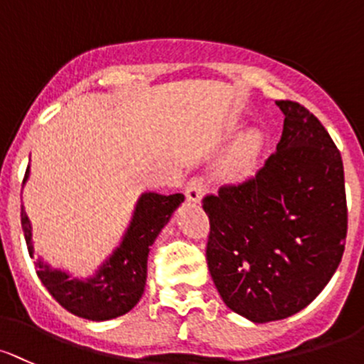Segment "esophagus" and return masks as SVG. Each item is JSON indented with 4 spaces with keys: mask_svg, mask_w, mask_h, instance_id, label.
<instances>
[{
    "mask_svg": "<svg viewBox=\"0 0 364 364\" xmlns=\"http://www.w3.org/2000/svg\"><path fill=\"white\" fill-rule=\"evenodd\" d=\"M205 183L202 178H192L185 186V197L188 202L198 204L202 200V195H204Z\"/></svg>",
    "mask_w": 364,
    "mask_h": 364,
    "instance_id": "obj_1",
    "label": "esophagus"
}]
</instances>
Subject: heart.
<instances>
[{"label":"heart","mask_w":364,"mask_h":364,"mask_svg":"<svg viewBox=\"0 0 364 364\" xmlns=\"http://www.w3.org/2000/svg\"><path fill=\"white\" fill-rule=\"evenodd\" d=\"M263 136L259 131H247L235 143L233 150L225 160L223 171L230 179H244L255 171L256 160H258L259 150H262Z\"/></svg>","instance_id":"b5f03b06"}]
</instances>
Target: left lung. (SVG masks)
<instances>
[{
  "mask_svg": "<svg viewBox=\"0 0 364 364\" xmlns=\"http://www.w3.org/2000/svg\"><path fill=\"white\" fill-rule=\"evenodd\" d=\"M255 178L205 195V258L218 293L252 323L286 319L324 289L346 250L343 164L319 120L293 101Z\"/></svg>",
  "mask_w": 364,
  "mask_h": 364,
  "instance_id": "left-lung-1",
  "label": "left lung"
}]
</instances>
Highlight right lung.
I'll use <instances>...</instances> for the list:
<instances>
[{
	"label": "right lung",
	"mask_w": 364,
	"mask_h": 364,
	"mask_svg": "<svg viewBox=\"0 0 364 364\" xmlns=\"http://www.w3.org/2000/svg\"><path fill=\"white\" fill-rule=\"evenodd\" d=\"M29 178L26 169L24 183ZM185 200L183 193L160 195L144 192L134 209L131 225L120 246L89 279H71L70 274L52 269L41 259L34 262L36 274L48 293L75 316L90 321H108L124 316L139 301L146 284L148 252L172 213ZM22 232L33 258L31 223L24 205L21 208Z\"/></svg>",
	"instance_id": "obj_1"
}]
</instances>
